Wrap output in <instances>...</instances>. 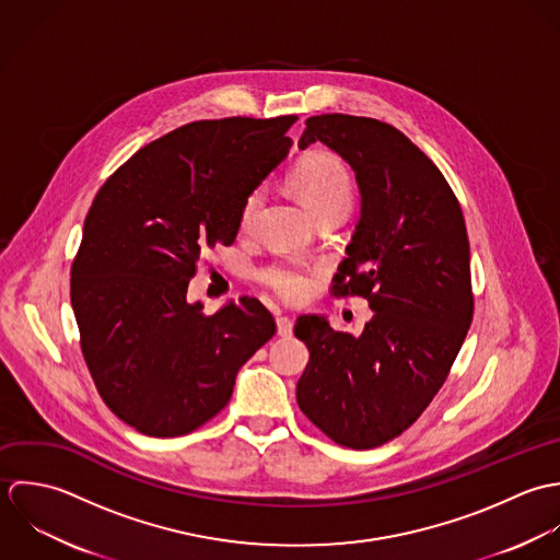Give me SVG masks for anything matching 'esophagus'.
<instances>
[{"mask_svg":"<svg viewBox=\"0 0 560 560\" xmlns=\"http://www.w3.org/2000/svg\"><path fill=\"white\" fill-rule=\"evenodd\" d=\"M277 334L281 337L292 336V320L288 316L277 318Z\"/></svg>","mask_w":560,"mask_h":560,"instance_id":"1","label":"esophagus"}]
</instances>
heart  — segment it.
I'll return each mask as SVG.
<instances>
[{
    "instance_id": "b5f03b06",
    "label": "heart",
    "mask_w": 560,
    "mask_h": 560,
    "mask_svg": "<svg viewBox=\"0 0 560 560\" xmlns=\"http://www.w3.org/2000/svg\"><path fill=\"white\" fill-rule=\"evenodd\" d=\"M290 186L301 199V203L307 208V212L318 219L320 214L327 212H348L352 203V179L343 162L329 155V153H318L310 155L299 162L290 177ZM264 192L253 190L242 208H240V224L248 226L255 221V214L261 206ZM261 281L281 294L283 299H303L310 288L307 272L301 264L296 261H279L261 270Z\"/></svg>"
}]
</instances>
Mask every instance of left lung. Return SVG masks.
<instances>
[{
    "label": "left lung",
    "instance_id": "obj_1",
    "mask_svg": "<svg viewBox=\"0 0 560 560\" xmlns=\"http://www.w3.org/2000/svg\"><path fill=\"white\" fill-rule=\"evenodd\" d=\"M299 149L327 144L354 171L359 223L336 275V294L368 299L361 336L325 316H301L310 348L301 411L334 442L387 444L435 398L471 325L469 242L442 171L396 127L323 114L305 120Z\"/></svg>",
    "mask_w": 560,
    "mask_h": 560
}]
</instances>
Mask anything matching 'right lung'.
Segmentation results:
<instances>
[{"label":"right lung","mask_w":560,"mask_h":560,"mask_svg":"<svg viewBox=\"0 0 560 560\" xmlns=\"http://www.w3.org/2000/svg\"><path fill=\"white\" fill-rule=\"evenodd\" d=\"M294 120L188 122L138 149L89 210L71 268L82 352L104 402L142 435L214 418L277 331L257 299L206 316L186 296L201 255L233 244L244 199L285 160Z\"/></svg>","instance_id":"add662e5"}]
</instances>
